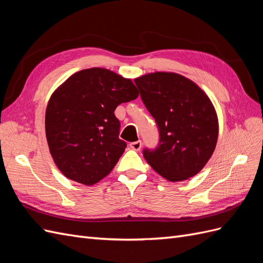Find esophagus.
I'll return each instance as SVG.
<instances>
[{"label": "esophagus", "mask_w": 263, "mask_h": 263, "mask_svg": "<svg viewBox=\"0 0 263 263\" xmlns=\"http://www.w3.org/2000/svg\"><path fill=\"white\" fill-rule=\"evenodd\" d=\"M130 148L132 149H134V150H136V151H139L140 150V148H141V140H137V141H133V142H130Z\"/></svg>", "instance_id": "obj_1"}]
</instances>
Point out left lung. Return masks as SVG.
Here are the masks:
<instances>
[{"instance_id": "left-lung-1", "label": "left lung", "mask_w": 263, "mask_h": 263, "mask_svg": "<svg viewBox=\"0 0 263 263\" xmlns=\"http://www.w3.org/2000/svg\"><path fill=\"white\" fill-rule=\"evenodd\" d=\"M135 83L159 130L158 146L142 150L144 158L171 182L192 178L216 147L218 121L211 100L194 82L177 73H150Z\"/></svg>"}]
</instances>
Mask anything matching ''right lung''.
Returning a JSON list of instances; mask_svg holds the SVG:
<instances>
[{"label":"right lung","instance_id":"obj_1","mask_svg":"<svg viewBox=\"0 0 263 263\" xmlns=\"http://www.w3.org/2000/svg\"><path fill=\"white\" fill-rule=\"evenodd\" d=\"M129 79L103 68L71 76L53 92L45 127L50 154L68 179L92 185L113 170L127 144L119 139L116 107L137 99Z\"/></svg>","mask_w":263,"mask_h":263}]
</instances>
